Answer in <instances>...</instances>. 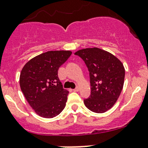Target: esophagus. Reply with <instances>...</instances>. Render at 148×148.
<instances>
[{
  "label": "esophagus",
  "mask_w": 148,
  "mask_h": 148,
  "mask_svg": "<svg viewBox=\"0 0 148 148\" xmlns=\"http://www.w3.org/2000/svg\"><path fill=\"white\" fill-rule=\"evenodd\" d=\"M79 90H80V88H79V87H77V88L74 89V90H74V92H78V91H79Z\"/></svg>",
  "instance_id": "34e87169"
}]
</instances>
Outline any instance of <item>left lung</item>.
<instances>
[{"instance_id":"1","label":"left lung","mask_w":148,"mask_h":148,"mask_svg":"<svg viewBox=\"0 0 148 148\" xmlns=\"http://www.w3.org/2000/svg\"><path fill=\"white\" fill-rule=\"evenodd\" d=\"M84 61L90 72L91 95L84 100L86 107L97 114L114 106L121 92L125 69L121 61L98 48H84L75 53Z\"/></svg>"}]
</instances>
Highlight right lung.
<instances>
[{
	"mask_svg": "<svg viewBox=\"0 0 148 148\" xmlns=\"http://www.w3.org/2000/svg\"><path fill=\"white\" fill-rule=\"evenodd\" d=\"M71 53L70 51H48L32 58L21 69V90L40 116L53 118L65 108L69 91L63 88L58 71Z\"/></svg>",
	"mask_w": 148,
	"mask_h": 148,
	"instance_id": "right-lung-1",
	"label": "right lung"
}]
</instances>
